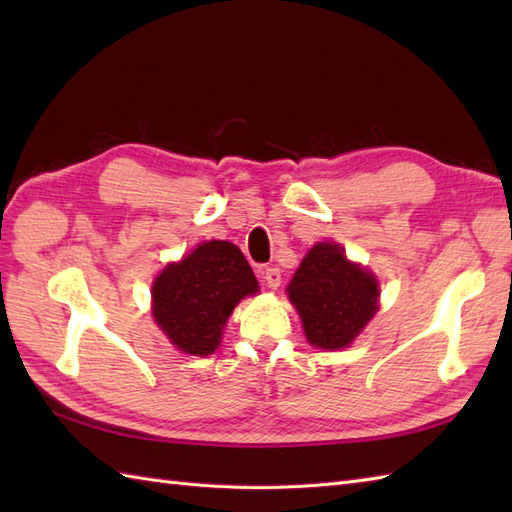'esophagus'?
I'll use <instances>...</instances> for the list:
<instances>
[{"label":"esophagus","mask_w":512,"mask_h":512,"mask_svg":"<svg viewBox=\"0 0 512 512\" xmlns=\"http://www.w3.org/2000/svg\"><path fill=\"white\" fill-rule=\"evenodd\" d=\"M264 281L270 290H277L281 284V270L279 268H266L264 270Z\"/></svg>","instance_id":"esophagus-1"}]
</instances>
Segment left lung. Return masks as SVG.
I'll use <instances>...</instances> for the list:
<instances>
[{
  "label": "left lung",
  "mask_w": 512,
  "mask_h": 512,
  "mask_svg": "<svg viewBox=\"0 0 512 512\" xmlns=\"http://www.w3.org/2000/svg\"><path fill=\"white\" fill-rule=\"evenodd\" d=\"M306 339L321 350L350 345L378 310V281L334 242L314 244L288 284Z\"/></svg>",
  "instance_id": "8db88e82"
}]
</instances>
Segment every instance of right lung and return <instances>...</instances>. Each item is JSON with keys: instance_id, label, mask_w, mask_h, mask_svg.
<instances>
[{"instance_id": "obj_1", "label": "right lung", "mask_w": 512, "mask_h": 512, "mask_svg": "<svg viewBox=\"0 0 512 512\" xmlns=\"http://www.w3.org/2000/svg\"><path fill=\"white\" fill-rule=\"evenodd\" d=\"M253 268L235 244L211 239L169 264L151 286L154 319L171 345L191 356H209L222 343L233 308L257 295Z\"/></svg>"}]
</instances>
